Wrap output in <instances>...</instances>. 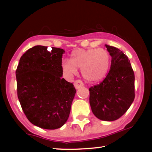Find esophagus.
<instances>
[{
    "instance_id": "1",
    "label": "esophagus",
    "mask_w": 152,
    "mask_h": 152,
    "mask_svg": "<svg viewBox=\"0 0 152 152\" xmlns=\"http://www.w3.org/2000/svg\"><path fill=\"white\" fill-rule=\"evenodd\" d=\"M74 85L76 89H79L84 86V84L81 80H77L74 82Z\"/></svg>"
}]
</instances>
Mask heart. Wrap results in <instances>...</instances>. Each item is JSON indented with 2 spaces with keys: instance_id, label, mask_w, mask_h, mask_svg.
Segmentation results:
<instances>
[{
  "instance_id": "obj_1",
  "label": "heart",
  "mask_w": 152,
  "mask_h": 152,
  "mask_svg": "<svg viewBox=\"0 0 152 152\" xmlns=\"http://www.w3.org/2000/svg\"><path fill=\"white\" fill-rule=\"evenodd\" d=\"M111 64V57L103 48L77 50L71 54L70 60L61 63L63 72L68 78H72L80 68L84 79L89 82L101 80L106 76Z\"/></svg>"
}]
</instances>
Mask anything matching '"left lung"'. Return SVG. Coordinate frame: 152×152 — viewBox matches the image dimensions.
Here are the masks:
<instances>
[{"instance_id":"obj_1","label":"left lung","mask_w":152,"mask_h":152,"mask_svg":"<svg viewBox=\"0 0 152 152\" xmlns=\"http://www.w3.org/2000/svg\"><path fill=\"white\" fill-rule=\"evenodd\" d=\"M111 56L109 72L101 84L89 88L90 105L98 119L113 121L125 114L135 99V76L128 57L105 44Z\"/></svg>"}]
</instances>
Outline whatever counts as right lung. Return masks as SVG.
I'll list each match as a JSON object with an SVG mask.
<instances>
[{"label":"right lung","mask_w":152,"mask_h":152,"mask_svg":"<svg viewBox=\"0 0 152 152\" xmlns=\"http://www.w3.org/2000/svg\"><path fill=\"white\" fill-rule=\"evenodd\" d=\"M63 49L35 45L20 58L16 70L17 95L29 121L45 129L65 124L76 94L72 83L62 78Z\"/></svg>","instance_id":"1"}]
</instances>
